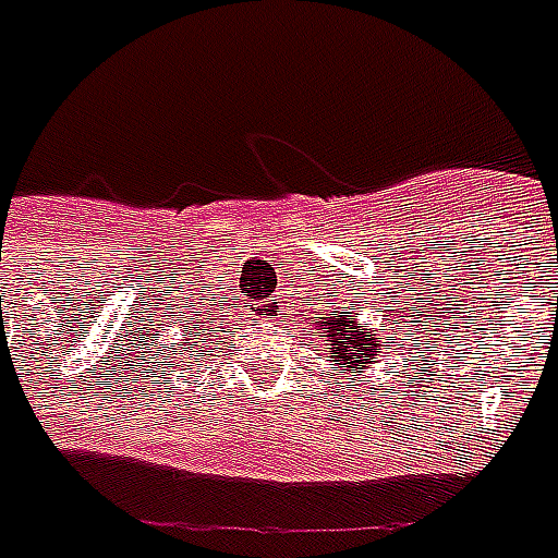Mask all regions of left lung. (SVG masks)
<instances>
[{
    "instance_id": "1",
    "label": "left lung",
    "mask_w": 558,
    "mask_h": 558,
    "mask_svg": "<svg viewBox=\"0 0 558 558\" xmlns=\"http://www.w3.org/2000/svg\"><path fill=\"white\" fill-rule=\"evenodd\" d=\"M314 329L326 341V359L335 364H341L343 371L359 379V376L374 364V359H379L385 347H388V338L379 341L376 329H364V324H359L355 312H338L332 317H317L314 320Z\"/></svg>"
}]
</instances>
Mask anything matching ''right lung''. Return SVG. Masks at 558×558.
Returning <instances> with one entry per match:
<instances>
[{"instance_id": "obj_1", "label": "right lung", "mask_w": 558, "mask_h": 558, "mask_svg": "<svg viewBox=\"0 0 558 558\" xmlns=\"http://www.w3.org/2000/svg\"><path fill=\"white\" fill-rule=\"evenodd\" d=\"M184 341H194V335H187V338H184Z\"/></svg>"}]
</instances>
